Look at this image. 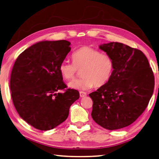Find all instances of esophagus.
<instances>
[{
  "label": "esophagus",
  "instance_id": "34e87169",
  "mask_svg": "<svg viewBox=\"0 0 159 159\" xmlns=\"http://www.w3.org/2000/svg\"><path fill=\"white\" fill-rule=\"evenodd\" d=\"M79 94H80V96L81 98H83V97H85V96H87V94L85 92H79Z\"/></svg>",
  "mask_w": 159,
  "mask_h": 159
}]
</instances>
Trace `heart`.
<instances>
[{"label":"heart","instance_id":"heart-1","mask_svg":"<svg viewBox=\"0 0 159 159\" xmlns=\"http://www.w3.org/2000/svg\"><path fill=\"white\" fill-rule=\"evenodd\" d=\"M73 63L63 61L59 65V71L65 79H73L78 70H81L82 77L68 84L70 88L88 90L95 85L100 88L110 79L114 71V61L106 53H101L91 47H82L71 55Z\"/></svg>","mask_w":159,"mask_h":159}]
</instances>
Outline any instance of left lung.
Here are the masks:
<instances>
[{
    "mask_svg": "<svg viewBox=\"0 0 159 159\" xmlns=\"http://www.w3.org/2000/svg\"><path fill=\"white\" fill-rule=\"evenodd\" d=\"M99 48L113 58L114 71L105 85L89 94L93 101L92 117L107 129L123 128L147 107L154 88L153 71L139 49L117 42Z\"/></svg>",
    "mask_w": 159,
    "mask_h": 159,
    "instance_id": "left-lung-1",
    "label": "left lung"
}]
</instances>
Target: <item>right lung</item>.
<instances>
[{"mask_svg":"<svg viewBox=\"0 0 159 159\" xmlns=\"http://www.w3.org/2000/svg\"><path fill=\"white\" fill-rule=\"evenodd\" d=\"M65 40H43L18 56L12 68L10 89L14 107L25 121L40 130L54 128L67 119L79 92L68 89L59 65L71 50Z\"/></svg>","mask_w":159,"mask_h":159,"instance_id":"obj_1","label":"right lung"}]
</instances>
